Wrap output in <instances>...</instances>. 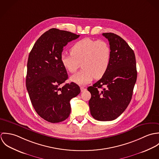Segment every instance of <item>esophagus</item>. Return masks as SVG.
I'll list each match as a JSON object with an SVG mask.
<instances>
[{
  "instance_id": "1",
  "label": "esophagus",
  "mask_w": 159,
  "mask_h": 159,
  "mask_svg": "<svg viewBox=\"0 0 159 159\" xmlns=\"http://www.w3.org/2000/svg\"><path fill=\"white\" fill-rule=\"evenodd\" d=\"M80 89H81V92H83V91H86V89L84 87H83V86H81V87L80 88Z\"/></svg>"
}]
</instances>
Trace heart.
Wrapping results in <instances>:
<instances>
[{
  "instance_id": "obj_1",
  "label": "heart",
  "mask_w": 159,
  "mask_h": 159,
  "mask_svg": "<svg viewBox=\"0 0 159 159\" xmlns=\"http://www.w3.org/2000/svg\"><path fill=\"white\" fill-rule=\"evenodd\" d=\"M70 54L61 56V63L70 73H75L82 66L80 72L70 77L71 81L79 85L89 84L94 78H102L111 62V48L103 40H80L72 46Z\"/></svg>"
}]
</instances>
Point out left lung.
<instances>
[{"label": "left lung", "instance_id": "left-lung-1", "mask_svg": "<svg viewBox=\"0 0 159 159\" xmlns=\"http://www.w3.org/2000/svg\"><path fill=\"white\" fill-rule=\"evenodd\" d=\"M102 35L110 43L111 62L104 76L88 88L91 93L89 105L95 119L110 121L118 117L130 102L137 78L136 59L133 49L120 37L113 33Z\"/></svg>", "mask_w": 159, "mask_h": 159}]
</instances>
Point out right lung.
<instances>
[{"mask_svg": "<svg viewBox=\"0 0 159 159\" xmlns=\"http://www.w3.org/2000/svg\"><path fill=\"white\" fill-rule=\"evenodd\" d=\"M80 35L52 28L42 34L29 53L26 88L37 113L51 123L68 118L70 100L80 93L78 84H65L68 74L61 63L64 46Z\"/></svg>", "mask_w": 159, "mask_h": 159, "instance_id": "add662e5", "label": "right lung"}]
</instances>
